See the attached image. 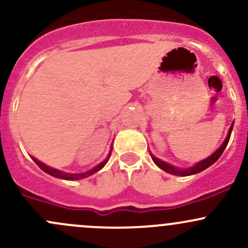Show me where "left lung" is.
<instances>
[{
	"mask_svg": "<svg viewBox=\"0 0 248 248\" xmlns=\"http://www.w3.org/2000/svg\"><path fill=\"white\" fill-rule=\"evenodd\" d=\"M233 124H234V122H233V124H231L230 129H228L227 135H226L225 141L221 143V146H220L219 148H217V151L214 152L213 154L209 155V156L206 157V159H203V160H201V161L197 162V164H195L194 166H192V167H188V168H179V167H175V166L168 164V162L164 161V160L157 159V157L154 156V155L151 153V151H149V153H151V156H152V160H153L154 164L156 165L157 167L161 168V170H165V172L172 174V175L188 176V175H193V174H197V173L202 172V170H205L206 168H208L209 166L213 165L214 162H216L217 160L219 159L220 156H221L222 152L225 151V148H226V147H227L228 141H230L231 133H232V129H233Z\"/></svg>",
	"mask_w": 248,
	"mask_h": 248,
	"instance_id": "obj_1",
	"label": "left lung"
}]
</instances>
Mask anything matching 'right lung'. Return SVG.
<instances>
[{"label":"right lung","mask_w":248,"mask_h":248,"mask_svg":"<svg viewBox=\"0 0 248 248\" xmlns=\"http://www.w3.org/2000/svg\"><path fill=\"white\" fill-rule=\"evenodd\" d=\"M111 148H113V146L110 147L109 153H108L107 157H106V159L103 160L102 162H100L99 165H96V166H95V167L92 168V170H87V172H82V173H67V172H63V170H55V168L49 167V166L45 165V164H43V162L39 161V160H36V159H35V157H32V160H34L35 164L39 166V167L43 170V172H46L47 174H49V175L54 176V178L63 179V180L75 181V180H81V179H84V178H88V176L93 175L94 173L99 172L100 170H102V168L105 167V165L108 162V160H109L110 154H111Z\"/></svg>","instance_id":"obj_1"}]
</instances>
